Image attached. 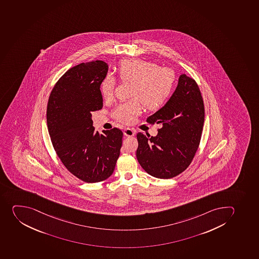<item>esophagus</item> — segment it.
<instances>
[{
    "instance_id": "esophagus-1",
    "label": "esophagus",
    "mask_w": 259,
    "mask_h": 259,
    "mask_svg": "<svg viewBox=\"0 0 259 259\" xmlns=\"http://www.w3.org/2000/svg\"><path fill=\"white\" fill-rule=\"evenodd\" d=\"M123 133L124 135L126 136V137H133V136L135 135V131L127 127V128L124 129Z\"/></svg>"
}]
</instances>
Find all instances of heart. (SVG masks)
Masks as SVG:
<instances>
[{
	"label": "heart",
	"instance_id": "b5f03b06",
	"mask_svg": "<svg viewBox=\"0 0 259 259\" xmlns=\"http://www.w3.org/2000/svg\"><path fill=\"white\" fill-rule=\"evenodd\" d=\"M118 76L121 81L133 83L130 93L133 99L121 102L112 112L115 118L122 123H133L142 111L141 102L147 110L159 109L171 96L175 84V74L171 69L138 58L121 61ZM115 85L116 81L112 76H105L101 83L103 98H112Z\"/></svg>",
	"mask_w": 259,
	"mask_h": 259
}]
</instances>
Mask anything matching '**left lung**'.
Returning <instances> with one entry per match:
<instances>
[{
	"label": "left lung",
	"instance_id": "obj_1",
	"mask_svg": "<svg viewBox=\"0 0 259 259\" xmlns=\"http://www.w3.org/2000/svg\"><path fill=\"white\" fill-rule=\"evenodd\" d=\"M204 104L199 87L186 74L168 102L147 121L159 124L156 137L138 133L137 158L147 174L161 179L188 168L199 147L204 124Z\"/></svg>",
	"mask_w": 259,
	"mask_h": 259
}]
</instances>
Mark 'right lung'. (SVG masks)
I'll return each instance as SVG.
<instances>
[{
  "label": "right lung",
  "mask_w": 259,
  "mask_h": 259,
  "mask_svg": "<svg viewBox=\"0 0 259 259\" xmlns=\"http://www.w3.org/2000/svg\"><path fill=\"white\" fill-rule=\"evenodd\" d=\"M108 66L103 61L77 65L55 84L47 109L51 141L62 163L85 183H99L114 171L123 133L120 129L100 134L93 126L92 112L102 108L100 85Z\"/></svg>",
  "instance_id": "obj_1"
}]
</instances>
